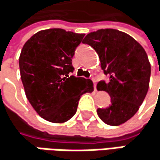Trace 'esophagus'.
Returning <instances> with one entry per match:
<instances>
[{
  "instance_id": "obj_1",
  "label": "esophagus",
  "mask_w": 160,
  "mask_h": 160,
  "mask_svg": "<svg viewBox=\"0 0 160 160\" xmlns=\"http://www.w3.org/2000/svg\"><path fill=\"white\" fill-rule=\"evenodd\" d=\"M92 81H93V83H94V89L97 91V80H96L95 78H93Z\"/></svg>"
}]
</instances>
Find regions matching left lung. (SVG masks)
<instances>
[{"label":"left lung","instance_id":"obj_1","mask_svg":"<svg viewBox=\"0 0 160 160\" xmlns=\"http://www.w3.org/2000/svg\"><path fill=\"white\" fill-rule=\"evenodd\" d=\"M97 51L109 83L99 82L98 90L109 93L111 104L98 109L107 124L118 126L137 112L149 88L151 66L144 48L128 34L106 28L88 34L83 41Z\"/></svg>","mask_w":160,"mask_h":160}]
</instances>
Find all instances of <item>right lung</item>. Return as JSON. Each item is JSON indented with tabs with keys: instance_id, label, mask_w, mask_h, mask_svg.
<instances>
[{
	"instance_id": "obj_1",
	"label": "right lung",
	"mask_w": 160,
	"mask_h": 160,
	"mask_svg": "<svg viewBox=\"0 0 160 160\" xmlns=\"http://www.w3.org/2000/svg\"><path fill=\"white\" fill-rule=\"evenodd\" d=\"M84 36L62 28L41 30L22 49L19 68L26 96L48 122L69 121L77 110L80 97L94 90L89 79L68 75L73 71L72 59Z\"/></svg>"
}]
</instances>
